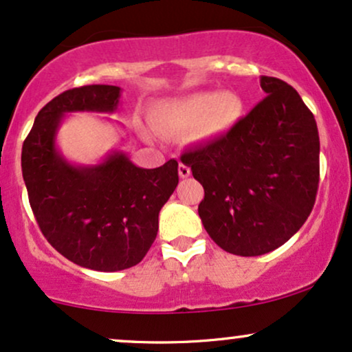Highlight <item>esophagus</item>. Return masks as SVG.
Segmentation results:
<instances>
[{
	"instance_id": "esophagus-1",
	"label": "esophagus",
	"mask_w": 352,
	"mask_h": 352,
	"mask_svg": "<svg viewBox=\"0 0 352 352\" xmlns=\"http://www.w3.org/2000/svg\"><path fill=\"white\" fill-rule=\"evenodd\" d=\"M177 173H179L181 177H188L189 175H191V168L186 166V164L179 163V166H177Z\"/></svg>"
}]
</instances>
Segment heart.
<instances>
[{
	"label": "heart",
	"instance_id": "b5f03b06",
	"mask_svg": "<svg viewBox=\"0 0 352 352\" xmlns=\"http://www.w3.org/2000/svg\"><path fill=\"white\" fill-rule=\"evenodd\" d=\"M242 100L230 92H196L156 109L153 120L160 130L183 135L196 143L222 138L242 117Z\"/></svg>",
	"mask_w": 352,
	"mask_h": 352
}]
</instances>
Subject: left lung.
Masks as SVG:
<instances>
[{
	"instance_id": "1",
	"label": "left lung",
	"mask_w": 352,
	"mask_h": 352,
	"mask_svg": "<svg viewBox=\"0 0 352 352\" xmlns=\"http://www.w3.org/2000/svg\"><path fill=\"white\" fill-rule=\"evenodd\" d=\"M260 87L267 97L229 133L181 156L204 188L202 226L241 257L268 254L298 232L320 181L313 113L287 82L263 76Z\"/></svg>"
}]
</instances>
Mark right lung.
Wrapping results in <instances>:
<instances>
[{
    "instance_id": "right-lung-1",
    "label": "right lung",
    "mask_w": 352,
    "mask_h": 352,
    "mask_svg": "<svg viewBox=\"0 0 352 352\" xmlns=\"http://www.w3.org/2000/svg\"><path fill=\"white\" fill-rule=\"evenodd\" d=\"M122 89L85 85L65 90L41 109L21 153L24 184L37 224L59 254L98 272L140 263L158 234L160 210L175 192L177 161L140 168L123 150L97 164L62 155L57 133L69 113H115Z\"/></svg>"
}]
</instances>
